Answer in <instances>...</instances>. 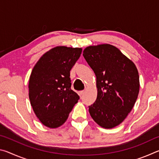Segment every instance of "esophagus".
Listing matches in <instances>:
<instances>
[{
    "label": "esophagus",
    "instance_id": "esophagus-1",
    "mask_svg": "<svg viewBox=\"0 0 159 159\" xmlns=\"http://www.w3.org/2000/svg\"><path fill=\"white\" fill-rule=\"evenodd\" d=\"M83 93H84V90H82V91H80L79 92V95L81 97L83 95Z\"/></svg>",
    "mask_w": 159,
    "mask_h": 159
}]
</instances>
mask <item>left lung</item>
<instances>
[{"instance_id":"8db88e82","label":"left lung","mask_w":159,"mask_h":159,"mask_svg":"<svg viewBox=\"0 0 159 159\" xmlns=\"http://www.w3.org/2000/svg\"><path fill=\"white\" fill-rule=\"evenodd\" d=\"M83 57L96 76L98 97L89 106L93 119L104 128L121 123L138 98L139 80L134 64L114 45L87 47Z\"/></svg>"}]
</instances>
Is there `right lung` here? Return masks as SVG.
<instances>
[{"label": "right lung", "mask_w": 159, "mask_h": 159, "mask_svg": "<svg viewBox=\"0 0 159 159\" xmlns=\"http://www.w3.org/2000/svg\"><path fill=\"white\" fill-rule=\"evenodd\" d=\"M81 52L79 48L55 47L45 52L32 70L29 99L37 118L48 128L64 123L79 99L71 89L70 71Z\"/></svg>", "instance_id": "add662e5"}]
</instances>
